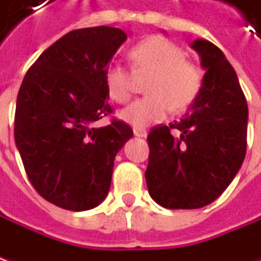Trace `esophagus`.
Segmentation results:
<instances>
[{
  "label": "esophagus",
  "mask_w": 261,
  "mask_h": 261,
  "mask_svg": "<svg viewBox=\"0 0 261 261\" xmlns=\"http://www.w3.org/2000/svg\"><path fill=\"white\" fill-rule=\"evenodd\" d=\"M134 134H135V136H139V138H146V135H148L145 129H141V127H135Z\"/></svg>",
  "instance_id": "obj_1"
}]
</instances>
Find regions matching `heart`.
<instances>
[{
	"label": "heart",
	"mask_w": 261,
	"mask_h": 261,
	"mask_svg": "<svg viewBox=\"0 0 261 261\" xmlns=\"http://www.w3.org/2000/svg\"><path fill=\"white\" fill-rule=\"evenodd\" d=\"M136 74H152L146 93L120 112V119L135 127L158 123L170 110L183 112L195 101L202 88V69L186 59L181 46L163 36L141 40L130 50ZM106 88L112 100L125 105L132 95L134 74L122 64H113L106 72Z\"/></svg>",
	"instance_id": "obj_1"
}]
</instances>
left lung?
Returning <instances> with one entry per match:
<instances>
[{
	"label": "left lung",
	"mask_w": 261,
	"mask_h": 261,
	"mask_svg": "<svg viewBox=\"0 0 261 261\" xmlns=\"http://www.w3.org/2000/svg\"><path fill=\"white\" fill-rule=\"evenodd\" d=\"M190 46L206 71L202 88L183 119L148 135V192L167 209L212 203L246 156L248 107L234 68L214 43L197 39Z\"/></svg>",
	"instance_id": "1"
}]
</instances>
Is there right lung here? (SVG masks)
<instances>
[{"mask_svg":"<svg viewBox=\"0 0 261 261\" xmlns=\"http://www.w3.org/2000/svg\"><path fill=\"white\" fill-rule=\"evenodd\" d=\"M127 39L98 25L72 30L37 58L17 95L14 139L25 174L47 202L88 211L109 193L116 154L134 132L112 119L107 103L109 62Z\"/></svg>","mask_w":261,"mask_h":261,"instance_id":"add662e5","label":"right lung"}]
</instances>
